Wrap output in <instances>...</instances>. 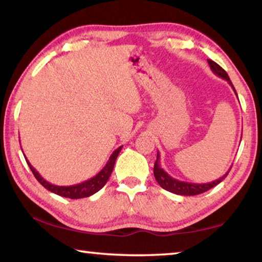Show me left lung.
<instances>
[{"instance_id":"1","label":"left lung","mask_w":262,"mask_h":262,"mask_svg":"<svg viewBox=\"0 0 262 262\" xmlns=\"http://www.w3.org/2000/svg\"><path fill=\"white\" fill-rule=\"evenodd\" d=\"M207 61L211 69V72L215 75H217L219 77L225 79V81H227L230 85H231L232 90L234 91V94H236V96H237L236 89H234L232 82L230 81V77L227 74V72H225V70L222 67H220L216 62L211 61V60H207ZM237 98H238V96H237ZM159 158H161V155H159V152H157V159H156V162H155V165H154V174H155V178H156L159 186H161L162 188L168 190V192L178 194V195H186V196H192V195L205 193V192H207V190H209L210 188L215 187L216 185H219L221 181H223L225 178H227V176L229 174L230 170H231V167H230L227 173H225L224 176H222L220 179L211 181V183H206V184L187 183V181H180L176 178H172V177L168 174L167 172L164 170V168H162Z\"/></svg>"}]
</instances>
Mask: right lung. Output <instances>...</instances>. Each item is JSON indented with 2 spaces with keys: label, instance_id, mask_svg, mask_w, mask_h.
Returning <instances> with one entry per match:
<instances>
[{
  "label": "right lung",
  "instance_id": "obj_1",
  "mask_svg": "<svg viewBox=\"0 0 262 262\" xmlns=\"http://www.w3.org/2000/svg\"><path fill=\"white\" fill-rule=\"evenodd\" d=\"M121 149H122V145L114 150L113 154L111 155L107 163H106V165L99 171V173H97L95 177H92L90 179L83 181V183H79L76 185H70V186H57V185H53L51 183H48V181L43 179L41 174L39 173V172L35 170L32 165H31V163L29 162V159L26 158V156L24 157H25L26 163H28V165L31 168V171H32L33 176L35 177V179H37L46 189L63 198L82 199V198L91 196V195H94L95 193H97L98 190H100L104 187L105 184L107 183L111 173H112L114 164H115V159H117L119 152L121 151Z\"/></svg>",
  "mask_w": 262,
  "mask_h": 262
}]
</instances>
